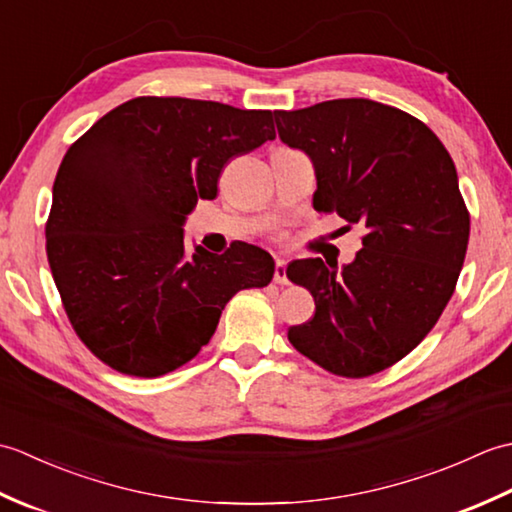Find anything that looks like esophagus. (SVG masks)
Listing matches in <instances>:
<instances>
[{
	"label": "esophagus",
	"instance_id": "obj_1",
	"mask_svg": "<svg viewBox=\"0 0 512 512\" xmlns=\"http://www.w3.org/2000/svg\"><path fill=\"white\" fill-rule=\"evenodd\" d=\"M275 284H279V286H286L288 284L286 262H284V259H277V264H275Z\"/></svg>",
	"mask_w": 512,
	"mask_h": 512
}]
</instances>
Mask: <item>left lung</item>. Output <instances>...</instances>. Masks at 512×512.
<instances>
[{
    "mask_svg": "<svg viewBox=\"0 0 512 512\" xmlns=\"http://www.w3.org/2000/svg\"><path fill=\"white\" fill-rule=\"evenodd\" d=\"M275 123L314 162V209L365 231L341 270L321 257L288 266L314 297L288 341L336 376L383 372L431 332L458 284L471 217L453 160L418 118L369 99L275 112Z\"/></svg>",
    "mask_w": 512,
    "mask_h": 512,
    "instance_id": "1",
    "label": "left lung"
}]
</instances>
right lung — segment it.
<instances>
[{
  "mask_svg": "<svg viewBox=\"0 0 512 512\" xmlns=\"http://www.w3.org/2000/svg\"><path fill=\"white\" fill-rule=\"evenodd\" d=\"M275 138L273 112L180 96H138L99 118L63 156L46 253L76 336L105 365L156 378L211 341L239 290L275 262L235 242L184 246V220L213 200L224 165Z\"/></svg>",
  "mask_w": 512,
  "mask_h": 512,
  "instance_id": "1",
  "label": "right lung"
}]
</instances>
